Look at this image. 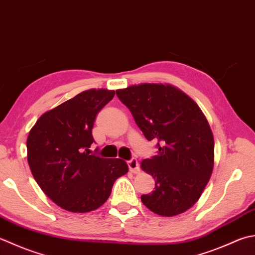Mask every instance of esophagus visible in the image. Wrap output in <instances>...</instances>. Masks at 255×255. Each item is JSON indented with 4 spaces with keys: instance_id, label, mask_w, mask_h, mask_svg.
I'll return each mask as SVG.
<instances>
[{
    "instance_id": "obj_1",
    "label": "esophagus",
    "mask_w": 255,
    "mask_h": 255,
    "mask_svg": "<svg viewBox=\"0 0 255 255\" xmlns=\"http://www.w3.org/2000/svg\"><path fill=\"white\" fill-rule=\"evenodd\" d=\"M128 167L129 170H130L132 173H138L139 171V163L137 161V159H131V160L128 161Z\"/></svg>"
}]
</instances>
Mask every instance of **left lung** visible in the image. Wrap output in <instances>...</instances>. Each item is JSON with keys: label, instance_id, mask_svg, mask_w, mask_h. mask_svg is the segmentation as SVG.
Returning a JSON list of instances; mask_svg holds the SVG:
<instances>
[{"label": "left lung", "instance_id": "8db88e82", "mask_svg": "<svg viewBox=\"0 0 255 255\" xmlns=\"http://www.w3.org/2000/svg\"><path fill=\"white\" fill-rule=\"evenodd\" d=\"M116 94L144 137L158 141V153L140 163L156 182L151 193L141 196L142 203L162 217L186 212L201 197L213 170L214 139L206 116L170 84L131 85Z\"/></svg>", "mask_w": 255, "mask_h": 255}]
</instances>
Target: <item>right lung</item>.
I'll use <instances>...</instances> for the list:
<instances>
[{
    "instance_id": "add662e5",
    "label": "right lung",
    "mask_w": 255,
    "mask_h": 255,
    "mask_svg": "<svg viewBox=\"0 0 255 255\" xmlns=\"http://www.w3.org/2000/svg\"><path fill=\"white\" fill-rule=\"evenodd\" d=\"M115 91L87 89L44 113L29 130L27 161L35 181L64 210L85 213L107 201L126 161L89 154L99 111Z\"/></svg>"
}]
</instances>
